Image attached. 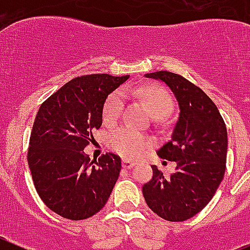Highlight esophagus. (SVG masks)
Masks as SVG:
<instances>
[{
	"instance_id": "1",
	"label": "esophagus",
	"mask_w": 250,
	"mask_h": 250,
	"mask_svg": "<svg viewBox=\"0 0 250 250\" xmlns=\"http://www.w3.org/2000/svg\"><path fill=\"white\" fill-rule=\"evenodd\" d=\"M134 162L133 161H129V159H123V168H125V169H130V168L133 167L134 166Z\"/></svg>"
}]
</instances>
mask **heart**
<instances>
[{
	"label": "heart",
	"instance_id": "b5f03b06",
	"mask_svg": "<svg viewBox=\"0 0 250 250\" xmlns=\"http://www.w3.org/2000/svg\"><path fill=\"white\" fill-rule=\"evenodd\" d=\"M125 94H134L141 98L147 108L156 118H162L170 113L173 109V100L169 92L158 84H145L141 87L125 86L116 89L109 94L102 109V120L107 127H112L120 120L125 109ZM150 139L141 132L130 128H118L108 137V146L117 154L127 159L137 158L147 149Z\"/></svg>",
	"mask_w": 250,
	"mask_h": 250
}]
</instances>
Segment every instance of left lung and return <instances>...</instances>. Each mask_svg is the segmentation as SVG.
<instances>
[{"label":"left lung","instance_id":"8db88e82","mask_svg":"<svg viewBox=\"0 0 250 250\" xmlns=\"http://www.w3.org/2000/svg\"><path fill=\"white\" fill-rule=\"evenodd\" d=\"M146 77L163 81L181 112L172 139L157 150L161 158L177 163L175 172L166 178L152 166L153 177L142 192L156 214L169 222H183L201 212L223 181L228 149L226 123L214 102L182 76L158 71Z\"/></svg>","mask_w":250,"mask_h":250}]
</instances>
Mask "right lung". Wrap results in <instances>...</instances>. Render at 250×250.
I'll list each match as a JSON object with an SVG mask.
<instances>
[{
  "instance_id": "1",
  "label": "right lung",
  "mask_w": 250,
  "mask_h": 250,
  "mask_svg": "<svg viewBox=\"0 0 250 250\" xmlns=\"http://www.w3.org/2000/svg\"><path fill=\"white\" fill-rule=\"evenodd\" d=\"M129 76L105 73L73 78L41 104L27 161L38 195L61 217L82 220L98 213L120 177L121 158L105 153L91 161L83 149L102 125L108 94Z\"/></svg>"
}]
</instances>
